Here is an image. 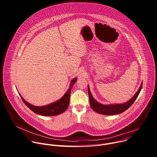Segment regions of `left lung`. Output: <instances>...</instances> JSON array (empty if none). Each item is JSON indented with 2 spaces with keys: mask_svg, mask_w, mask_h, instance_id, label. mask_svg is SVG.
<instances>
[{
  "mask_svg": "<svg viewBox=\"0 0 157 157\" xmlns=\"http://www.w3.org/2000/svg\"><path fill=\"white\" fill-rule=\"evenodd\" d=\"M142 84L143 83L142 82L140 87H139V90L136 93V94L127 102H125L124 104H109V105L102 104L98 102V101H96L94 99L90 91V89H89V87L88 86L87 88H88V94L89 98V103H90V105L92 109L99 114L107 115V116H112V115L121 114L123 113V112H124L125 110H126L127 109H128L132 105L134 101L136 100L142 89Z\"/></svg>",
  "mask_w": 157,
  "mask_h": 157,
  "instance_id": "8db88e82",
  "label": "left lung"
}]
</instances>
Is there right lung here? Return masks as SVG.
Here are the masks:
<instances>
[{
  "label": "right lung",
  "mask_w": 157,
  "mask_h": 157,
  "mask_svg": "<svg viewBox=\"0 0 157 157\" xmlns=\"http://www.w3.org/2000/svg\"><path fill=\"white\" fill-rule=\"evenodd\" d=\"M77 81V78H73L70 84V88L68 89V91L63 95V96L59 99L58 101L51 103L50 104L44 105V106H35L33 105L28 102H27L21 96V98L23 101L24 103L31 110L33 113L41 115V116H55L59 115L68 109L70 104V94L71 89L74 85V84Z\"/></svg>",
  "instance_id": "right-lung-1"
}]
</instances>
